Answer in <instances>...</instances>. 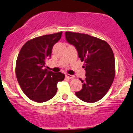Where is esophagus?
<instances>
[{
    "instance_id": "1",
    "label": "esophagus",
    "mask_w": 133,
    "mask_h": 133,
    "mask_svg": "<svg viewBox=\"0 0 133 133\" xmlns=\"http://www.w3.org/2000/svg\"><path fill=\"white\" fill-rule=\"evenodd\" d=\"M66 78H70V79H71V78H74V76H73V75H69V74H66Z\"/></svg>"
}]
</instances>
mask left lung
<instances>
[{
	"label": "left lung",
	"instance_id": "left-lung-1",
	"mask_svg": "<svg viewBox=\"0 0 133 133\" xmlns=\"http://www.w3.org/2000/svg\"><path fill=\"white\" fill-rule=\"evenodd\" d=\"M66 40L76 48L78 57L84 61L86 78H79L82 89L75 95L86 103L101 99L112 84L115 75V56L106 41L87 34L66 32Z\"/></svg>",
	"mask_w": 133,
	"mask_h": 133
}]
</instances>
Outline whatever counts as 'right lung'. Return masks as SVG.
Masks as SVG:
<instances>
[{
    "instance_id": "1",
    "label": "right lung",
    "mask_w": 133,
    "mask_h": 133,
    "mask_svg": "<svg viewBox=\"0 0 133 133\" xmlns=\"http://www.w3.org/2000/svg\"><path fill=\"white\" fill-rule=\"evenodd\" d=\"M63 32L38 36L27 41L20 50L16 63V75L21 89L30 100L43 103L51 99L57 91V83L64 79L61 72L43 69L51 57L54 44Z\"/></svg>"
}]
</instances>
